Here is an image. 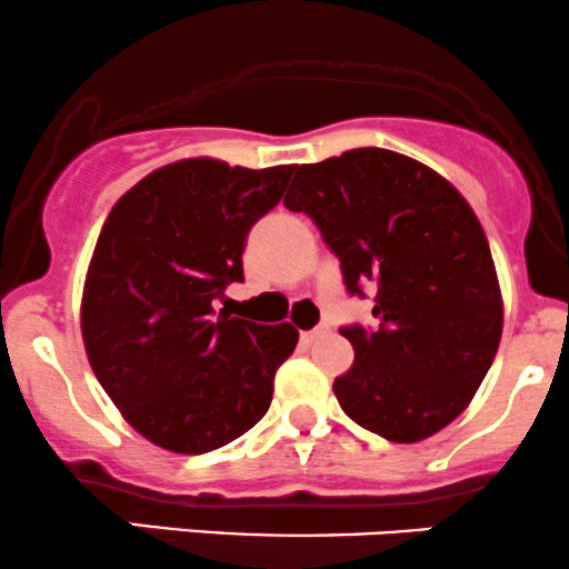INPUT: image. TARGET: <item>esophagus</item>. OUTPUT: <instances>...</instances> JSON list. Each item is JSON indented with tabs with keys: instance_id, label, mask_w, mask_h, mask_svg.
I'll return each mask as SVG.
<instances>
[{
	"instance_id": "obj_1",
	"label": "esophagus",
	"mask_w": 569,
	"mask_h": 569,
	"mask_svg": "<svg viewBox=\"0 0 569 569\" xmlns=\"http://www.w3.org/2000/svg\"><path fill=\"white\" fill-rule=\"evenodd\" d=\"M329 335V329L326 326H318V329H309V331H301V342L303 346H312V342H318L320 337Z\"/></svg>"
}]
</instances>
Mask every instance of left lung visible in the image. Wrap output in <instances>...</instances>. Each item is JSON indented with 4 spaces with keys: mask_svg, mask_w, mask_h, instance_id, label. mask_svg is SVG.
<instances>
[{
    "mask_svg": "<svg viewBox=\"0 0 569 569\" xmlns=\"http://www.w3.org/2000/svg\"><path fill=\"white\" fill-rule=\"evenodd\" d=\"M284 207L312 218L351 296L376 290V323L340 329L353 346L335 379L342 412L390 442L446 429L503 331L487 234L462 193L412 157L351 149L298 168Z\"/></svg>",
    "mask_w": 569,
    "mask_h": 569,
    "instance_id": "obj_1",
    "label": "left lung"
}]
</instances>
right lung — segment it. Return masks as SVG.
Here are the masks:
<instances>
[{"label":"right lung","mask_w":569,"mask_h":569,"mask_svg":"<svg viewBox=\"0 0 569 569\" xmlns=\"http://www.w3.org/2000/svg\"><path fill=\"white\" fill-rule=\"evenodd\" d=\"M292 171L171 162L127 190L101 227L82 340L127 423L166 451H216L271 407L273 376L298 331L216 315L212 303L243 282L246 238Z\"/></svg>","instance_id":"right-lung-1"}]
</instances>
